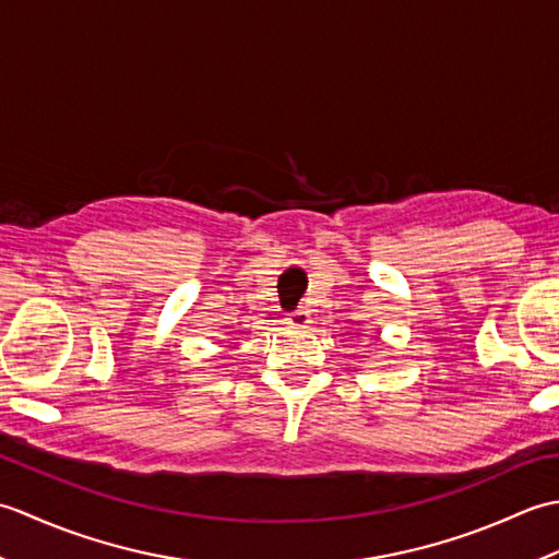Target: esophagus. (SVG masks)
I'll list each match as a JSON object with an SVG mask.
<instances>
[{"mask_svg": "<svg viewBox=\"0 0 559 559\" xmlns=\"http://www.w3.org/2000/svg\"><path fill=\"white\" fill-rule=\"evenodd\" d=\"M310 322L312 319H310V310H307V307H298V310L290 312L286 319V324L293 329H307V324Z\"/></svg>", "mask_w": 559, "mask_h": 559, "instance_id": "esophagus-1", "label": "esophagus"}]
</instances>
